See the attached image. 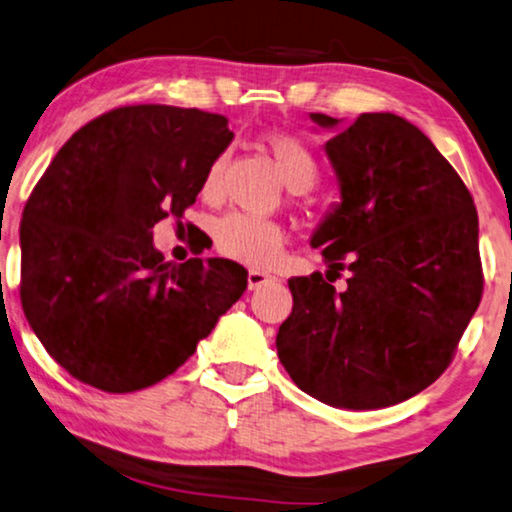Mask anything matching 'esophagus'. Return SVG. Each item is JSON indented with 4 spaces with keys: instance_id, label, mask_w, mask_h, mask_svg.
Returning a JSON list of instances; mask_svg holds the SVG:
<instances>
[{
    "instance_id": "34e87169",
    "label": "esophagus",
    "mask_w": 512,
    "mask_h": 512,
    "mask_svg": "<svg viewBox=\"0 0 512 512\" xmlns=\"http://www.w3.org/2000/svg\"><path fill=\"white\" fill-rule=\"evenodd\" d=\"M274 277L272 274L267 272H261V270H249L247 274V283H249V290H261L265 283H270Z\"/></svg>"
}]
</instances>
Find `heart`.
<instances>
[{"instance_id":"b5f03b06","label":"heart","mask_w":512,"mask_h":512,"mask_svg":"<svg viewBox=\"0 0 512 512\" xmlns=\"http://www.w3.org/2000/svg\"><path fill=\"white\" fill-rule=\"evenodd\" d=\"M263 144L272 153L281 178L295 192H306L318 180V160L302 139L288 132H270ZM224 176V157H217L203 176V194L215 196ZM215 245L219 254L251 267H267L283 247V231L272 219L229 212L215 226Z\"/></svg>"}]
</instances>
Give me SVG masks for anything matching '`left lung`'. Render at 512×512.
Instances as JSON below:
<instances>
[{"label": "left lung", "mask_w": 512, "mask_h": 512, "mask_svg": "<svg viewBox=\"0 0 512 512\" xmlns=\"http://www.w3.org/2000/svg\"><path fill=\"white\" fill-rule=\"evenodd\" d=\"M325 151L341 203L311 245L329 281L320 272L288 279L293 313L277 350L313 398L377 410L430 387L453 361L483 295L478 215L458 171L396 114H361ZM341 269L349 288L336 291L331 274Z\"/></svg>", "instance_id": "obj_1"}]
</instances>
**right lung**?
<instances>
[{
  "instance_id": "add662e5",
  "label": "right lung",
  "mask_w": 512,
  "mask_h": 512,
  "mask_svg": "<svg viewBox=\"0 0 512 512\" xmlns=\"http://www.w3.org/2000/svg\"><path fill=\"white\" fill-rule=\"evenodd\" d=\"M231 139L222 114L116 107L82 125L36 183L20 224V302L80 382L130 393L164 380L245 293L242 265L167 263L153 247V226L183 217Z\"/></svg>"
}]
</instances>
